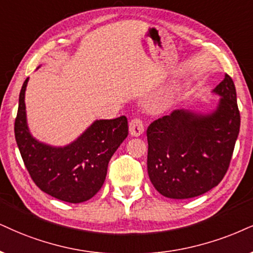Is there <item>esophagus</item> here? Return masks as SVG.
<instances>
[{"label": "esophagus", "instance_id": "1", "mask_svg": "<svg viewBox=\"0 0 253 253\" xmlns=\"http://www.w3.org/2000/svg\"><path fill=\"white\" fill-rule=\"evenodd\" d=\"M129 130L132 136H141L144 132V123L139 117H133L129 123Z\"/></svg>", "mask_w": 253, "mask_h": 253}]
</instances>
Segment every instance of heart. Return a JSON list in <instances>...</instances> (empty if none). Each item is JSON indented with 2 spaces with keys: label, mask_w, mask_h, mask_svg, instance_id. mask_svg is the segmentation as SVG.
<instances>
[{
  "label": "heart",
  "mask_w": 253,
  "mask_h": 253,
  "mask_svg": "<svg viewBox=\"0 0 253 253\" xmlns=\"http://www.w3.org/2000/svg\"><path fill=\"white\" fill-rule=\"evenodd\" d=\"M173 97H174V93L173 92L167 93V95H164L163 97H161L160 99H158L157 107H165V105H168L171 101H172Z\"/></svg>",
  "instance_id": "1"
}]
</instances>
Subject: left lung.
Listing matches in <instances>:
<instances>
[{"label":"left lung","mask_w":253,"mask_h":253,"mask_svg":"<svg viewBox=\"0 0 253 253\" xmlns=\"http://www.w3.org/2000/svg\"><path fill=\"white\" fill-rule=\"evenodd\" d=\"M213 91L222 97L210 115L174 110L146 130L149 178L165 197L201 196L229 169L241 126L235 83L225 74Z\"/></svg>","instance_id":"obj_1"}]
</instances>
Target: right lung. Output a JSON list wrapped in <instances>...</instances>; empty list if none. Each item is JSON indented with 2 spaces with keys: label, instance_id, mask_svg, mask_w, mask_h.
<instances>
[{
  "label": "right lung",
  "instance_id": "add662e5",
  "mask_svg": "<svg viewBox=\"0 0 253 253\" xmlns=\"http://www.w3.org/2000/svg\"><path fill=\"white\" fill-rule=\"evenodd\" d=\"M24 81L15 118V139L31 179L43 192L68 203L92 198L107 177L112 155L129 133L127 120L96 121L80 138L64 148H52L33 138L27 126Z\"/></svg>",
  "mask_w": 253,
  "mask_h": 253
}]
</instances>
